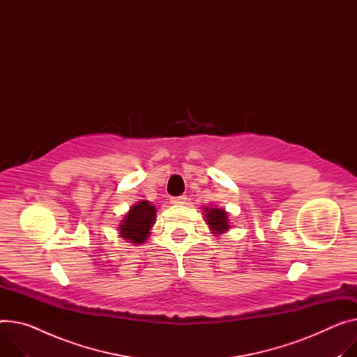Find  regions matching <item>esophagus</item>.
Returning a JSON list of instances; mask_svg holds the SVG:
<instances>
[{"mask_svg": "<svg viewBox=\"0 0 357 357\" xmlns=\"http://www.w3.org/2000/svg\"><path fill=\"white\" fill-rule=\"evenodd\" d=\"M172 204H184L187 202V196H177V197H172Z\"/></svg>", "mask_w": 357, "mask_h": 357, "instance_id": "34e87169", "label": "esophagus"}]
</instances>
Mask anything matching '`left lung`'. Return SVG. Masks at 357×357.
<instances>
[{"mask_svg":"<svg viewBox=\"0 0 357 357\" xmlns=\"http://www.w3.org/2000/svg\"><path fill=\"white\" fill-rule=\"evenodd\" d=\"M204 213L206 223L208 225L213 234H222L230 229V222L226 210L217 207H206Z\"/></svg>","mask_w":357,"mask_h":357,"instance_id":"obj_1","label":"left lung"}]
</instances>
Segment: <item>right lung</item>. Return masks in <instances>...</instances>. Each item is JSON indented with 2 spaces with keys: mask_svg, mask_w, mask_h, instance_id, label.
Instances as JSON below:
<instances>
[{
  "mask_svg": "<svg viewBox=\"0 0 357 357\" xmlns=\"http://www.w3.org/2000/svg\"><path fill=\"white\" fill-rule=\"evenodd\" d=\"M155 207L147 200L135 203L121 220L120 236L134 244L146 243L155 223Z\"/></svg>",
  "mask_w": 357,
  "mask_h": 357,
  "instance_id": "add662e5",
  "label": "right lung"
}]
</instances>
